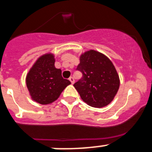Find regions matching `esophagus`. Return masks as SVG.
Masks as SVG:
<instances>
[{
	"instance_id": "1",
	"label": "esophagus",
	"mask_w": 152,
	"mask_h": 152,
	"mask_svg": "<svg viewBox=\"0 0 152 152\" xmlns=\"http://www.w3.org/2000/svg\"><path fill=\"white\" fill-rule=\"evenodd\" d=\"M69 81H70V82H71V83H72V84H73L74 82H75V80H74L73 77H72V76H71V77H70V78L69 79Z\"/></svg>"
}]
</instances>
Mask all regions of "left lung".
<instances>
[{"label": "left lung", "instance_id": "obj_1", "mask_svg": "<svg viewBox=\"0 0 152 152\" xmlns=\"http://www.w3.org/2000/svg\"><path fill=\"white\" fill-rule=\"evenodd\" d=\"M76 69L83 77L73 84L80 97L88 105L102 108L110 104L119 87V77L108 57L90 50L80 55Z\"/></svg>", "mask_w": 152, "mask_h": 152}]
</instances>
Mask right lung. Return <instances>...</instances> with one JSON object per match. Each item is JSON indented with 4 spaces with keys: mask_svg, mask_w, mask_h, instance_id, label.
Segmentation results:
<instances>
[{
    "mask_svg": "<svg viewBox=\"0 0 152 152\" xmlns=\"http://www.w3.org/2000/svg\"><path fill=\"white\" fill-rule=\"evenodd\" d=\"M55 56L45 54L37 60L26 79L32 99L41 104L56 101L68 85L69 80L63 79L61 70L55 66Z\"/></svg>",
    "mask_w": 152,
    "mask_h": 152,
    "instance_id": "1",
    "label": "right lung"
}]
</instances>
